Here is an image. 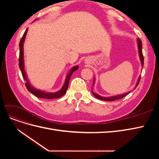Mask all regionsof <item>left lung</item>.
Instances as JSON below:
<instances>
[{"mask_svg":"<svg viewBox=\"0 0 159 159\" xmlns=\"http://www.w3.org/2000/svg\"><path fill=\"white\" fill-rule=\"evenodd\" d=\"M137 45H138V50H139V57H140V60L141 61V64L142 66L143 67V64H144V57H143V52H142V42L141 40L139 39V38H137ZM140 79H141V76L139 77L138 80H137V83L136 84V87L138 85L139 81H140ZM95 82V78L93 80V84ZM135 87V88H136ZM91 92H92L93 95L95 96L96 98H98L99 99L101 100H104V101H114V100H117V99H121L125 96H126L127 94H129L130 92H127L125 93H123V94H121V95H115V96H111V97H107V98H105V97H102V96H101L97 93H94L93 91H91Z\"/></svg>","mask_w":159,"mask_h":159,"instance_id":"left-lung-1","label":"left lung"}]
</instances>
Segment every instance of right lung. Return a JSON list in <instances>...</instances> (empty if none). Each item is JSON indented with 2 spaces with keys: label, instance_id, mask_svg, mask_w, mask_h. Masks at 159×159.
<instances>
[{
  "label": "right lung",
  "instance_id": "add662e5",
  "mask_svg": "<svg viewBox=\"0 0 159 159\" xmlns=\"http://www.w3.org/2000/svg\"><path fill=\"white\" fill-rule=\"evenodd\" d=\"M27 32H28V28L25 31V34H23L22 39L20 41V43H19V47H20V54H19V68H20V69L21 70L24 80L26 81V87L27 89L30 92H31L32 94L36 96V97L38 98L55 99V98H61V96H63L66 93L67 89H68V84H69L70 80L71 78V76L75 71H76L79 68L78 66H75L70 70L69 74L66 76V78L63 87L61 88V89L60 91H56V92H54V93H47V92H45V91H41L40 89H37L35 88H34L33 86L30 84L29 81H28V80L27 78V75H26V71L25 70V64H24L23 46H24V42H25V38L26 36Z\"/></svg>",
  "mask_w": 159,
  "mask_h": 159
}]
</instances>
